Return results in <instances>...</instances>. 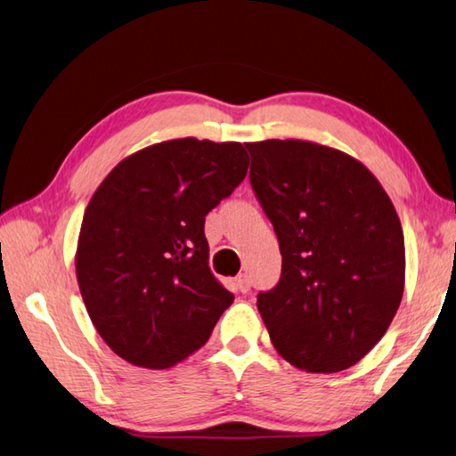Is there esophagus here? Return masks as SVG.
Wrapping results in <instances>:
<instances>
[{"label": "esophagus", "mask_w": 456, "mask_h": 456, "mask_svg": "<svg viewBox=\"0 0 456 456\" xmlns=\"http://www.w3.org/2000/svg\"><path fill=\"white\" fill-rule=\"evenodd\" d=\"M235 287H237V290H239V292L247 294L248 290H251V281H248V276H247V274H239L237 279H235Z\"/></svg>", "instance_id": "esophagus-1"}]
</instances>
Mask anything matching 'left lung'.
I'll return each mask as SVG.
<instances>
[{"label":"left lung","mask_w":456,"mask_h":456,"mask_svg":"<svg viewBox=\"0 0 456 456\" xmlns=\"http://www.w3.org/2000/svg\"><path fill=\"white\" fill-rule=\"evenodd\" d=\"M251 187L282 255L281 281L256 294L271 340L300 370L352 368L394 320L405 284V239L368 167L305 140L245 144Z\"/></svg>","instance_id":"left-lung-1"}]
</instances>
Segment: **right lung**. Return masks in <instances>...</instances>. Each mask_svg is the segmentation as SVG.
<instances>
[{"mask_svg": "<svg viewBox=\"0 0 456 456\" xmlns=\"http://www.w3.org/2000/svg\"><path fill=\"white\" fill-rule=\"evenodd\" d=\"M239 142L180 138L136 151L88 201L77 279L114 354L164 370L209 340L235 300L211 274L205 216L245 180Z\"/></svg>", "mask_w": 456, "mask_h": 456, "instance_id": "obj_1", "label": "right lung"}]
</instances>
